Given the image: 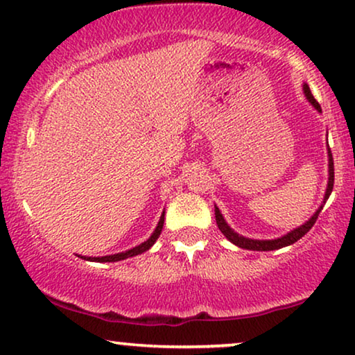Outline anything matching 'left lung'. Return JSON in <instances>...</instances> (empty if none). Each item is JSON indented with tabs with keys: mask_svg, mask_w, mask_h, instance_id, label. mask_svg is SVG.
I'll list each match as a JSON object with an SVG mask.
<instances>
[{
	"mask_svg": "<svg viewBox=\"0 0 355 355\" xmlns=\"http://www.w3.org/2000/svg\"><path fill=\"white\" fill-rule=\"evenodd\" d=\"M303 94H305V98L308 99V103H310L313 107H315L318 112H321V105L316 103V99L313 98L310 87L305 83L303 85ZM333 186H334V163H333V155H331V150L328 148V186H326V192H324V199H323V204L318 207V210L315 211V214L311 215V218H308L305 223L300 225L298 228H293L292 232H288L287 234H284V236L280 238H275V239H252V238H246V236H241V234H238L234 232L233 228H230V225L227 223V220L223 218L222 211L217 205H215V220H217V225L220 228V232H222L225 236H227L228 241H232L233 245H236L238 248H243V250H251V251H274V250H280V248H285V246H290L293 245V243L298 241L303 234H306L310 232L313 225H315L316 218H318L321 209H323V205L326 204V200L329 199L331 192H333Z\"/></svg>",
	"mask_w": 355,
	"mask_h": 355,
	"instance_id": "obj_1",
	"label": "left lung"
}]
</instances>
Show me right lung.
<instances>
[{"label":"right lung","mask_w":355,"mask_h":355,"mask_svg":"<svg viewBox=\"0 0 355 355\" xmlns=\"http://www.w3.org/2000/svg\"><path fill=\"white\" fill-rule=\"evenodd\" d=\"M163 225H164V211H163V214H161V217H159V222H158V225H156L155 232L151 233V236H150L148 239H146V241L140 243V245H138V246L132 248V250H128V251H123V252H117V254L101 256V257H91V256H78V257H81V259H85V261H93V262H116V261H123V259H127V257L138 256V254H141V252L148 251L150 248L155 245V241H156V239L159 238V234H161V230H163Z\"/></svg>","instance_id":"right-lung-1"}]
</instances>
